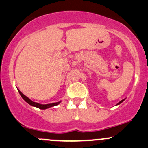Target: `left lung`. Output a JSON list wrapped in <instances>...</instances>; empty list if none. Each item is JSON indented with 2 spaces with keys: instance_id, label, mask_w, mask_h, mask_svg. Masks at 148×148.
I'll list each match as a JSON object with an SVG mask.
<instances>
[{
  "instance_id": "8db88e82",
  "label": "left lung",
  "mask_w": 148,
  "mask_h": 148,
  "mask_svg": "<svg viewBox=\"0 0 148 148\" xmlns=\"http://www.w3.org/2000/svg\"><path fill=\"white\" fill-rule=\"evenodd\" d=\"M123 100H124V99H123V100H121V102H119V103H118V105H119V104H121V102H123Z\"/></svg>"
}]
</instances>
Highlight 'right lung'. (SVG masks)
<instances>
[{"instance_id":"add662e5","label":"right lung","mask_w":148,"mask_h":148,"mask_svg":"<svg viewBox=\"0 0 148 148\" xmlns=\"http://www.w3.org/2000/svg\"><path fill=\"white\" fill-rule=\"evenodd\" d=\"M18 91H19V94L21 95V97H22V98H23L24 100L25 101V102H27L29 105H32V106H34V107H36V108H39V109H41V110H45V109H47V108H51V107H54V106H56V105H59V104L61 102H55V103H51V104H48V105H40V104L39 103H37V102H33L32 100H30V99H29L28 97H27L25 95H24L23 94H22V92H21L20 91H19V89H18Z\"/></svg>"}]
</instances>
